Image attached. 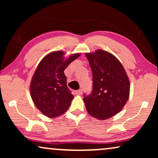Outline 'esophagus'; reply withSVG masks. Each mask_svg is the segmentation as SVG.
Returning a JSON list of instances; mask_svg holds the SVG:
<instances>
[{
    "label": "esophagus",
    "instance_id": "34e87169",
    "mask_svg": "<svg viewBox=\"0 0 158 158\" xmlns=\"http://www.w3.org/2000/svg\"><path fill=\"white\" fill-rule=\"evenodd\" d=\"M82 94H83V90L82 89L77 90L75 91V94H77V95H81Z\"/></svg>",
    "mask_w": 158,
    "mask_h": 158
}]
</instances>
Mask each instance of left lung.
<instances>
[{
	"mask_svg": "<svg viewBox=\"0 0 158 158\" xmlns=\"http://www.w3.org/2000/svg\"><path fill=\"white\" fill-rule=\"evenodd\" d=\"M93 74V90L83 101L90 116L107 119L123 109L129 97L130 85L126 71L115 56L98 49L86 53Z\"/></svg>",
	"mask_w": 158,
	"mask_h": 158,
	"instance_id": "left-lung-1",
	"label": "left lung"
}]
</instances>
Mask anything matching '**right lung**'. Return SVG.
I'll list each match as a JSON object with an SVG mask.
<instances>
[{"mask_svg":"<svg viewBox=\"0 0 158 158\" xmlns=\"http://www.w3.org/2000/svg\"><path fill=\"white\" fill-rule=\"evenodd\" d=\"M64 55L63 51H55L45 56L38 64L30 85L34 103L49 118L64 114L74 97L67 86L64 70L81 54H73L65 60Z\"/></svg>","mask_w":158,"mask_h":158,"instance_id":"obj_1","label":"right lung"}]
</instances>
